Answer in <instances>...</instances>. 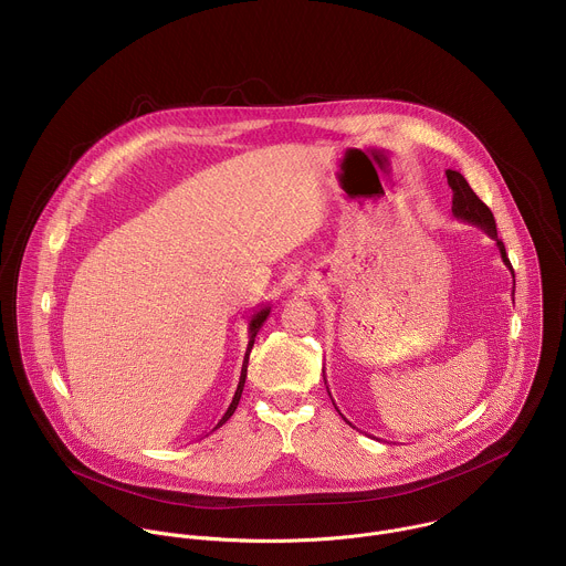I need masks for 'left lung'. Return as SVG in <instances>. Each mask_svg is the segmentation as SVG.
Here are the masks:
<instances>
[{
  "mask_svg": "<svg viewBox=\"0 0 566 566\" xmlns=\"http://www.w3.org/2000/svg\"><path fill=\"white\" fill-rule=\"evenodd\" d=\"M448 182L452 187V213L457 220H463V222H470L474 227H481L492 240H496V247L501 251V258L505 262V266L514 273L512 269V262L507 258V251H505V244L499 240V233H496V220H494V213L490 211V207L474 193V189L470 187V182L463 178V174L454 171V169H448ZM516 284V282H514ZM326 381V379H324ZM328 388V386H326Z\"/></svg>",
  "mask_w": 566,
  "mask_h": 566,
  "instance_id": "1",
  "label": "left lung"
}]
</instances>
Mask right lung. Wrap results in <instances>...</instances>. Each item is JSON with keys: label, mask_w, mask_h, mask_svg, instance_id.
I'll use <instances>...</instances> for the list:
<instances>
[{"label": "right lung", "mask_w": 566, "mask_h": 566, "mask_svg": "<svg viewBox=\"0 0 566 566\" xmlns=\"http://www.w3.org/2000/svg\"><path fill=\"white\" fill-rule=\"evenodd\" d=\"M271 315V304H262V306H258L255 311H253V315L249 317V344H247V353H244V359H242V370H240V381H238V388H235V392H233V399H231V403H229V408H227V412L222 415V419L213 426V430L211 432H216L218 428H222L229 419H231V415L235 412V408H238V403H240V397H242V390H244V381H247V364H249V355H251V348H253V344H255V335L260 333V328L264 326V322H266V317ZM209 432V434H211ZM209 434H205V437H209Z\"/></svg>", "instance_id": "add662e5"}]
</instances>
